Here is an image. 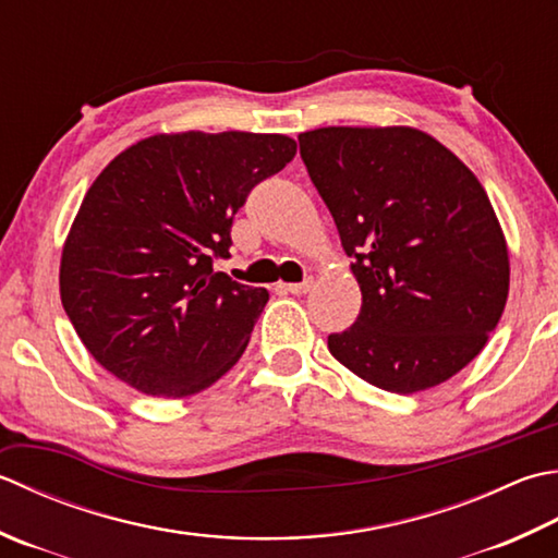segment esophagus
Returning a JSON list of instances; mask_svg holds the SVG:
<instances>
[{
	"label": "esophagus",
	"instance_id": "1",
	"mask_svg": "<svg viewBox=\"0 0 558 558\" xmlns=\"http://www.w3.org/2000/svg\"><path fill=\"white\" fill-rule=\"evenodd\" d=\"M312 286H314V280L307 278V280H302V282H290V286H282V288H286L292 294H307L312 290Z\"/></svg>",
	"mask_w": 558,
	"mask_h": 558
}]
</instances>
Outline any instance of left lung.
I'll return each instance as SVG.
<instances>
[{"instance_id": "obj_1", "label": "left lung", "mask_w": 558, "mask_h": 558, "mask_svg": "<svg viewBox=\"0 0 558 558\" xmlns=\"http://www.w3.org/2000/svg\"><path fill=\"white\" fill-rule=\"evenodd\" d=\"M300 155L329 207L363 307L331 355L397 395L482 353L508 300V246L484 185L413 128H319Z\"/></svg>"}]
</instances>
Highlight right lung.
<instances>
[{
	"label": "right lung",
	"mask_w": 558,
	"mask_h": 558,
	"mask_svg": "<svg viewBox=\"0 0 558 558\" xmlns=\"http://www.w3.org/2000/svg\"><path fill=\"white\" fill-rule=\"evenodd\" d=\"M286 135L181 133L128 147L74 217L60 298L98 365L151 397L198 395L232 369L266 288L215 272L256 183L286 169Z\"/></svg>",
	"instance_id": "right-lung-1"
}]
</instances>
